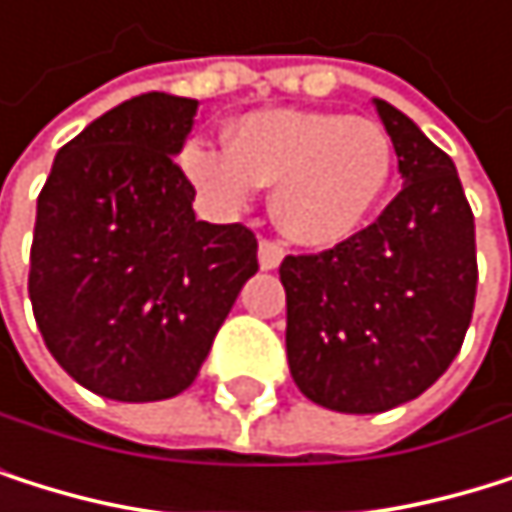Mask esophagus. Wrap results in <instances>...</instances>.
Instances as JSON below:
<instances>
[{
    "mask_svg": "<svg viewBox=\"0 0 512 512\" xmlns=\"http://www.w3.org/2000/svg\"><path fill=\"white\" fill-rule=\"evenodd\" d=\"M284 256H287V250H284V244H277V241H259V265L265 268V271H271V268H277L280 262H284Z\"/></svg>",
    "mask_w": 512,
    "mask_h": 512,
    "instance_id": "1",
    "label": "esophagus"
}]
</instances>
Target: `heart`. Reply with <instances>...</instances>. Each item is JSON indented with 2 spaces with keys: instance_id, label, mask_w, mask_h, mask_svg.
<instances>
[{
  "instance_id": "1",
  "label": "heart",
  "mask_w": 512,
  "mask_h": 512,
  "mask_svg": "<svg viewBox=\"0 0 512 512\" xmlns=\"http://www.w3.org/2000/svg\"><path fill=\"white\" fill-rule=\"evenodd\" d=\"M189 180L225 210L244 207L256 186H274L280 232L308 247L339 244L366 222L391 180L394 149L369 118L314 109H259L228 127V149L192 140Z\"/></svg>"
}]
</instances>
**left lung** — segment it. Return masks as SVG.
I'll return each mask as SVG.
<instances>
[{"mask_svg": "<svg viewBox=\"0 0 512 512\" xmlns=\"http://www.w3.org/2000/svg\"><path fill=\"white\" fill-rule=\"evenodd\" d=\"M403 189L363 232L287 256V360L299 391L332 412L415 400L464 345L476 299V235L452 158L375 100Z\"/></svg>", "mask_w": 512, "mask_h": 512, "instance_id": "8db88e82", "label": "left lung"}]
</instances>
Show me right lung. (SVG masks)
Masks as SVG:
<instances>
[{
	"label": "right lung",
	"mask_w": 512,
	"mask_h": 512,
	"mask_svg": "<svg viewBox=\"0 0 512 512\" xmlns=\"http://www.w3.org/2000/svg\"><path fill=\"white\" fill-rule=\"evenodd\" d=\"M198 100L140 94L69 140L36 204L30 302L54 360L121 403L186 391L259 271L247 225L195 219L180 155Z\"/></svg>",
	"instance_id": "obj_1"
}]
</instances>
